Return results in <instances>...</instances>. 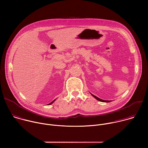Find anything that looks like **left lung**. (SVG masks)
I'll return each mask as SVG.
<instances>
[{
    "mask_svg": "<svg viewBox=\"0 0 148 148\" xmlns=\"http://www.w3.org/2000/svg\"><path fill=\"white\" fill-rule=\"evenodd\" d=\"M94 98H95V99H97L98 101H101V102H102L103 101V100H102V99H99V98H97V97H94Z\"/></svg>",
    "mask_w": 148,
    "mask_h": 148,
    "instance_id": "left-lung-1",
    "label": "left lung"
}]
</instances>
